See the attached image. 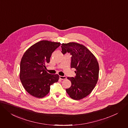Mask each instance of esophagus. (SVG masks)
I'll return each instance as SVG.
<instances>
[{"mask_svg": "<svg viewBox=\"0 0 128 128\" xmlns=\"http://www.w3.org/2000/svg\"><path fill=\"white\" fill-rule=\"evenodd\" d=\"M60 78L61 79V80H65L66 78V77L65 76H60Z\"/></svg>", "mask_w": 128, "mask_h": 128, "instance_id": "34e87169", "label": "esophagus"}]
</instances>
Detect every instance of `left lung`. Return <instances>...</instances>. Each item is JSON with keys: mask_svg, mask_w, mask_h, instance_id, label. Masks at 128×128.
Segmentation results:
<instances>
[{"mask_svg": "<svg viewBox=\"0 0 128 128\" xmlns=\"http://www.w3.org/2000/svg\"><path fill=\"white\" fill-rule=\"evenodd\" d=\"M62 52L72 55L71 68L76 69L75 77H68L72 82L66 89L72 98L80 100L88 96L95 87L98 78L99 66L95 56L82 44L76 42L63 43Z\"/></svg>", "mask_w": 128, "mask_h": 128, "instance_id": "left-lung-1", "label": "left lung"}]
</instances>
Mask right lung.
<instances>
[{"mask_svg":"<svg viewBox=\"0 0 128 128\" xmlns=\"http://www.w3.org/2000/svg\"><path fill=\"white\" fill-rule=\"evenodd\" d=\"M59 42L47 40L31 46L23 56L20 68V79L29 94L37 98L47 95L50 86L57 82L59 76L46 72L45 65L50 63L52 53L60 46Z\"/></svg>","mask_w":128,"mask_h":128,"instance_id":"right-lung-1","label":"right lung"}]
</instances>
